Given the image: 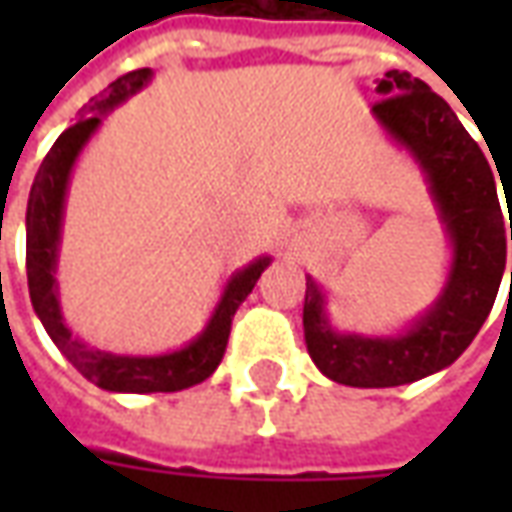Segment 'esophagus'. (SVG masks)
<instances>
[{
  "mask_svg": "<svg viewBox=\"0 0 512 512\" xmlns=\"http://www.w3.org/2000/svg\"><path fill=\"white\" fill-rule=\"evenodd\" d=\"M307 238H310V227H307V224H296V227H293V241L301 244V241H307Z\"/></svg>",
  "mask_w": 512,
  "mask_h": 512,
  "instance_id": "34e87169",
  "label": "esophagus"
}]
</instances>
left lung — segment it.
<instances>
[{
  "label": "left lung",
  "mask_w": 512,
  "mask_h": 512,
  "mask_svg": "<svg viewBox=\"0 0 512 512\" xmlns=\"http://www.w3.org/2000/svg\"><path fill=\"white\" fill-rule=\"evenodd\" d=\"M376 90L386 98L373 106V117L422 169L452 260L428 312L400 334L381 337L337 332L326 315V293L307 277L304 340L312 362L337 384L362 389L411 384L450 367L494 307L507 257V222L494 172L450 104L406 71H389ZM502 191L510 205V180H502Z\"/></svg>",
  "instance_id": "left-lung-1"
}]
</instances>
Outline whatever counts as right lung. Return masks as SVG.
Segmentation results:
<instances>
[{
  "label": "right lung",
  "instance_id": "right-lung-1",
  "mask_svg": "<svg viewBox=\"0 0 512 512\" xmlns=\"http://www.w3.org/2000/svg\"><path fill=\"white\" fill-rule=\"evenodd\" d=\"M150 79H153V71L139 68L115 79L104 93L90 98V104H84L82 109V120L68 131H62L60 139L49 150V156L43 158L27 202V282L35 315L54 345L65 354V359L87 381H93L106 392H134V395L180 392L213 376L227 348L235 310L252 293L260 274L271 266V257L263 255L252 260L249 266L238 268L233 277L227 279L222 299L213 307L205 329L183 348L169 351V354L128 356L90 348L65 323L60 307V285H57V260H60L62 216H65L71 172L82 156L84 145L101 128L104 117L115 112L120 104H126L142 87H147Z\"/></svg>",
  "mask_w": 512,
  "mask_h": 512
}]
</instances>
